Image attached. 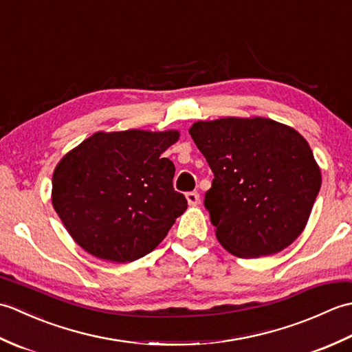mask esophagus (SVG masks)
Listing matches in <instances>:
<instances>
[{"instance_id": "obj_1", "label": "esophagus", "mask_w": 352, "mask_h": 352, "mask_svg": "<svg viewBox=\"0 0 352 352\" xmlns=\"http://www.w3.org/2000/svg\"><path fill=\"white\" fill-rule=\"evenodd\" d=\"M186 199H188V203H189L190 206L198 204V203H199L198 192H188V193H186Z\"/></svg>"}]
</instances>
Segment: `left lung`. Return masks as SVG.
I'll return each instance as SVG.
<instances>
[{
  "label": "left lung",
  "instance_id": "1",
  "mask_svg": "<svg viewBox=\"0 0 352 352\" xmlns=\"http://www.w3.org/2000/svg\"><path fill=\"white\" fill-rule=\"evenodd\" d=\"M189 133L214 175L204 206L223 248L252 258L294 243L322 183L307 140L266 118L198 121Z\"/></svg>",
  "mask_w": 352,
  "mask_h": 352
}]
</instances>
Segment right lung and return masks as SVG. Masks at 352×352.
<instances>
[{
    "label": "right lung",
    "instance_id": "1",
    "mask_svg": "<svg viewBox=\"0 0 352 352\" xmlns=\"http://www.w3.org/2000/svg\"><path fill=\"white\" fill-rule=\"evenodd\" d=\"M177 130L98 131L66 154L52 174V207L92 256L126 263L151 252L188 201L172 186L175 166L162 154Z\"/></svg>",
    "mask_w": 352,
    "mask_h": 352
}]
</instances>
